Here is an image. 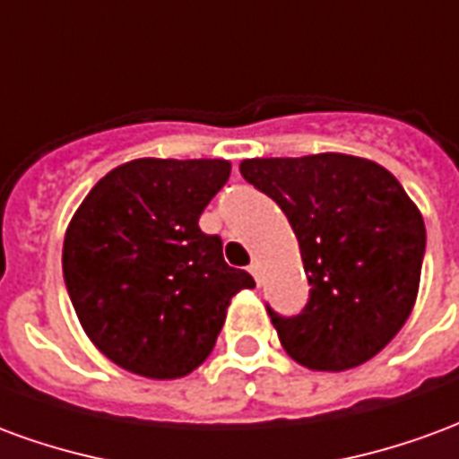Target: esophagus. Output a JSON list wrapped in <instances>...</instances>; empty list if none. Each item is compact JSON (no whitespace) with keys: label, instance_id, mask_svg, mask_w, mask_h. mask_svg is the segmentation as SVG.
<instances>
[{"label":"esophagus","instance_id":"1","mask_svg":"<svg viewBox=\"0 0 459 459\" xmlns=\"http://www.w3.org/2000/svg\"><path fill=\"white\" fill-rule=\"evenodd\" d=\"M248 270H250V275H253V278H255L260 282V263H258V260H253Z\"/></svg>","mask_w":459,"mask_h":459}]
</instances>
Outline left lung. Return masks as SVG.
I'll return each instance as SVG.
<instances>
[{
	"label": "left lung",
	"mask_w": 459,
	"mask_h": 459,
	"mask_svg": "<svg viewBox=\"0 0 459 459\" xmlns=\"http://www.w3.org/2000/svg\"><path fill=\"white\" fill-rule=\"evenodd\" d=\"M240 174L285 211L312 285L298 317L268 309L282 349L329 374L374 359L411 317L420 288L425 223L401 181L342 152L243 160Z\"/></svg>",
	"instance_id": "8db88e82"
}]
</instances>
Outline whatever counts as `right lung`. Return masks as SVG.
I'll list each match as a JSON object with an SVG mask.
<instances>
[{
	"label": "right lung",
	"mask_w": 459,
	"mask_h": 459,
	"mask_svg": "<svg viewBox=\"0 0 459 459\" xmlns=\"http://www.w3.org/2000/svg\"><path fill=\"white\" fill-rule=\"evenodd\" d=\"M229 174V160L142 157L108 171L75 209L65 288L88 339L125 371L189 376L213 351L233 295L255 288L199 229Z\"/></svg>",
	"instance_id": "obj_1"
}]
</instances>
